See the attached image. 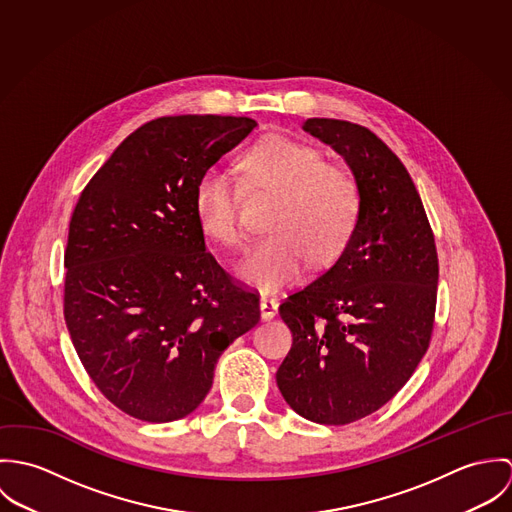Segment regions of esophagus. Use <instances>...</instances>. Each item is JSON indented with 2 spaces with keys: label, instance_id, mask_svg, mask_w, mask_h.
<instances>
[{
  "label": "esophagus",
  "instance_id": "obj_1",
  "mask_svg": "<svg viewBox=\"0 0 512 512\" xmlns=\"http://www.w3.org/2000/svg\"><path fill=\"white\" fill-rule=\"evenodd\" d=\"M278 307H280V303H278L276 297H272V295H262V299H260V313H262V319H264V321L274 319V317L278 315Z\"/></svg>",
  "mask_w": 512,
  "mask_h": 512
}]
</instances>
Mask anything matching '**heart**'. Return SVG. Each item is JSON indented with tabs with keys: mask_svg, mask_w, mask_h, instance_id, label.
Wrapping results in <instances>:
<instances>
[{
	"mask_svg": "<svg viewBox=\"0 0 512 512\" xmlns=\"http://www.w3.org/2000/svg\"><path fill=\"white\" fill-rule=\"evenodd\" d=\"M240 171L250 189L276 195L266 217L270 232L238 266L246 282L274 290L297 278L307 262L323 268L343 252L361 213L359 185L347 169L327 163L317 147L266 136L242 153ZM193 209L205 236L226 248L240 244V201L226 173L209 169L199 177Z\"/></svg>",
	"mask_w": 512,
	"mask_h": 512,
	"instance_id": "obj_1",
	"label": "heart"
}]
</instances>
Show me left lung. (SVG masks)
<instances>
[{
	"mask_svg": "<svg viewBox=\"0 0 512 512\" xmlns=\"http://www.w3.org/2000/svg\"><path fill=\"white\" fill-rule=\"evenodd\" d=\"M303 130L345 157L361 213L335 264L280 305L293 345L276 382L299 416L345 426L382 408L426 355L438 252L410 173L376 134L331 118Z\"/></svg>",
	"mask_w": 512,
	"mask_h": 512,
	"instance_id": "8db88e82",
	"label": "left lung"
}]
</instances>
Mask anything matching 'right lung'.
<instances>
[{"instance_id": "add662e5", "label": "right lung", "mask_w": 512, "mask_h": 512, "mask_svg": "<svg viewBox=\"0 0 512 512\" xmlns=\"http://www.w3.org/2000/svg\"><path fill=\"white\" fill-rule=\"evenodd\" d=\"M256 122L163 116L130 134L82 189L65 250V321L96 388L142 422L191 414L222 351L260 321V295L205 246L199 177Z\"/></svg>"}]
</instances>
